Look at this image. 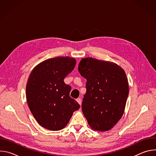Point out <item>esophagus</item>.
Listing matches in <instances>:
<instances>
[{"mask_svg":"<svg viewBox=\"0 0 156 156\" xmlns=\"http://www.w3.org/2000/svg\"><path fill=\"white\" fill-rule=\"evenodd\" d=\"M76 101L78 102V103L80 105L81 104V99L80 98H78V99H76Z\"/></svg>","mask_w":156,"mask_h":156,"instance_id":"34e87169","label":"esophagus"}]
</instances>
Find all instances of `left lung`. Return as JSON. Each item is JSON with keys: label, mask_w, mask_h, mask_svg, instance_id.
Listing matches in <instances>:
<instances>
[{"label": "left lung", "mask_w": 156, "mask_h": 156, "mask_svg": "<svg viewBox=\"0 0 156 156\" xmlns=\"http://www.w3.org/2000/svg\"><path fill=\"white\" fill-rule=\"evenodd\" d=\"M78 70L86 79L82 111L94 131L112 129L123 115L129 93L124 70L115 63L86 57Z\"/></svg>", "instance_id": "8db88e82"}]
</instances>
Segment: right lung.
I'll return each mask as SVG.
<instances>
[{"instance_id":"obj_1","label":"right lung","mask_w":156,"mask_h":156,"mask_svg":"<svg viewBox=\"0 0 156 156\" xmlns=\"http://www.w3.org/2000/svg\"><path fill=\"white\" fill-rule=\"evenodd\" d=\"M76 59L57 57L44 60L31 71L26 97L31 114L43 128L58 131L68 124L80 104L70 96L71 86L64 78L74 69Z\"/></svg>"}]
</instances>
